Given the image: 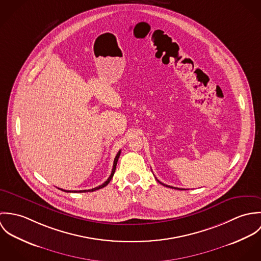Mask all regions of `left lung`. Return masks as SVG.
<instances>
[{
  "instance_id": "obj_1",
  "label": "left lung",
  "mask_w": 261,
  "mask_h": 261,
  "mask_svg": "<svg viewBox=\"0 0 261 261\" xmlns=\"http://www.w3.org/2000/svg\"><path fill=\"white\" fill-rule=\"evenodd\" d=\"M156 181H158V182H159V183H161V182H160V181H159V180H158V179H156ZM161 184H162V185H164V186L169 187V188H174V187H171V186H168V185H165V184H163V183H161ZM175 189H177V190H184V189H180V188H175Z\"/></svg>"
}]
</instances>
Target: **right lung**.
<instances>
[{
    "label": "right lung",
    "instance_id": "right-lung-1",
    "mask_svg": "<svg viewBox=\"0 0 261 261\" xmlns=\"http://www.w3.org/2000/svg\"><path fill=\"white\" fill-rule=\"evenodd\" d=\"M119 155H120V150L116 153V155H115V158H114V161H113V167H112V174H111V176L109 177V179L102 184V185H100V186L95 187V188H93V189H90V190H80V191H66V190H63V189H60V190H62V191H64V192H70V193H85V192H93V191H96V190H98V189H101V188H103V187L107 186L110 182H111V180L112 179V177H113V174H114V172H115V168H116V164H117V161H118V158H119Z\"/></svg>",
    "mask_w": 261,
    "mask_h": 261
}]
</instances>
